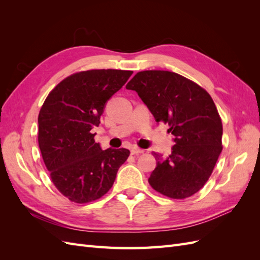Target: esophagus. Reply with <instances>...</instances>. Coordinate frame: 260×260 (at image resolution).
Wrapping results in <instances>:
<instances>
[{
  "label": "esophagus",
  "mask_w": 260,
  "mask_h": 260,
  "mask_svg": "<svg viewBox=\"0 0 260 260\" xmlns=\"http://www.w3.org/2000/svg\"><path fill=\"white\" fill-rule=\"evenodd\" d=\"M130 152H131V155H140V154L144 153L143 149H141L139 147H132Z\"/></svg>",
  "instance_id": "1"
}]
</instances>
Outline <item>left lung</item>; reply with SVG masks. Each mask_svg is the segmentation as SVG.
Listing matches in <instances>:
<instances>
[{
  "instance_id": "1",
  "label": "left lung",
  "mask_w": 260,
  "mask_h": 260,
  "mask_svg": "<svg viewBox=\"0 0 260 260\" xmlns=\"http://www.w3.org/2000/svg\"><path fill=\"white\" fill-rule=\"evenodd\" d=\"M136 91L157 122L175 136L171 155L153 152L157 166L148 178L155 191L175 200L190 198L205 185L222 151V122L209 93L167 70H144L125 85Z\"/></svg>"
}]
</instances>
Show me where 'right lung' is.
Returning <instances> with one entry per match:
<instances>
[{"label": "right lung", "mask_w": 260, "mask_h": 260, "mask_svg": "<svg viewBox=\"0 0 260 260\" xmlns=\"http://www.w3.org/2000/svg\"><path fill=\"white\" fill-rule=\"evenodd\" d=\"M133 72L92 69L68 76L49 93L38 117V142L57 190L70 202L84 204L105 195L129 149H102L94 141L106 102Z\"/></svg>", "instance_id": "obj_1"}]
</instances>
